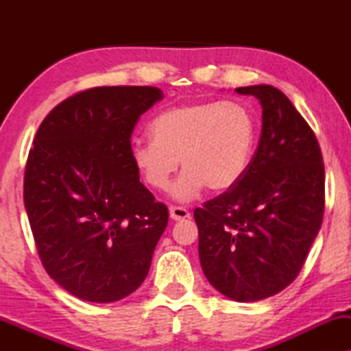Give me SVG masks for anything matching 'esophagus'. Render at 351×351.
<instances>
[{"label":"esophagus","instance_id":"34e87169","mask_svg":"<svg viewBox=\"0 0 351 351\" xmlns=\"http://www.w3.org/2000/svg\"><path fill=\"white\" fill-rule=\"evenodd\" d=\"M169 215L172 220H185L190 217V213L185 208H180V206H171Z\"/></svg>","mask_w":351,"mask_h":351}]
</instances>
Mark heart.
I'll list each match as a JSON object with an SVG mask.
<instances>
[{"instance_id": "b5f03b06", "label": "heart", "mask_w": 351, "mask_h": 351, "mask_svg": "<svg viewBox=\"0 0 351 351\" xmlns=\"http://www.w3.org/2000/svg\"><path fill=\"white\" fill-rule=\"evenodd\" d=\"M152 141L137 142L132 165L158 191L171 186L182 161L184 172L172 189L177 201H190L206 186L227 191L243 179L257 142V121L246 105L209 100L167 108L150 124Z\"/></svg>"}]
</instances>
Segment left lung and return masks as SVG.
Returning <instances> with one entry per match:
<instances>
[{"label":"left lung","instance_id":"1","mask_svg":"<svg viewBox=\"0 0 351 351\" xmlns=\"http://www.w3.org/2000/svg\"><path fill=\"white\" fill-rule=\"evenodd\" d=\"M262 105V134L233 189L195 209L199 262L220 294L256 302L295 280L324 214V165L308 123L280 89H234Z\"/></svg>","mask_w":351,"mask_h":351}]
</instances>
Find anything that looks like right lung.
Segmentation results:
<instances>
[{"instance_id":"right-lung-1","label":"right lung","mask_w":351,"mask_h":351,"mask_svg":"<svg viewBox=\"0 0 351 351\" xmlns=\"http://www.w3.org/2000/svg\"><path fill=\"white\" fill-rule=\"evenodd\" d=\"M161 99L152 86L93 88L60 102L38 128L23 203L43 267L78 299H124L150 270L169 213L141 182L131 136Z\"/></svg>"}]
</instances>
